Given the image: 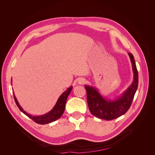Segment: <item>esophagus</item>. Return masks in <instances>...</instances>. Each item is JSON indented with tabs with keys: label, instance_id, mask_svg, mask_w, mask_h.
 <instances>
[{
	"label": "esophagus",
	"instance_id": "1",
	"mask_svg": "<svg viewBox=\"0 0 155 155\" xmlns=\"http://www.w3.org/2000/svg\"><path fill=\"white\" fill-rule=\"evenodd\" d=\"M86 82V80L84 78H80L78 80V84L80 85H83Z\"/></svg>",
	"mask_w": 155,
	"mask_h": 155
}]
</instances>
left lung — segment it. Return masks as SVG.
<instances>
[{
    "label": "left lung",
    "instance_id": "left-lung-1",
    "mask_svg": "<svg viewBox=\"0 0 155 155\" xmlns=\"http://www.w3.org/2000/svg\"><path fill=\"white\" fill-rule=\"evenodd\" d=\"M128 54L132 63L134 80L132 84L117 99H105L94 87L85 86L88 109L97 118L107 120L114 119L124 114L131 107L137 88L138 72L133 55L129 53Z\"/></svg>",
    "mask_w": 155,
    "mask_h": 155
}]
</instances>
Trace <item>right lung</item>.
Wrapping results in <instances>:
<instances>
[{
	"mask_svg": "<svg viewBox=\"0 0 155 155\" xmlns=\"http://www.w3.org/2000/svg\"><path fill=\"white\" fill-rule=\"evenodd\" d=\"M73 88V87L71 86L68 88H67L66 91H65L59 97V99L57 101L53 109L50 110L48 113L45 114L44 115L42 116H32L29 114L27 113L26 111H24L23 109L20 106L19 104L17 99L14 95V101L16 103V105H18L19 110L23 112L24 114L26 115L28 117H29L30 119H31L32 120L35 121V123L39 124H46L52 123L53 121H55L56 120L58 119L61 117L62 114L64 112V109H65V104H66L68 96L69 95L70 92L71 91Z\"/></svg>",
	"mask_w": 155,
	"mask_h": 155,
	"instance_id": "obj_1",
	"label": "right lung"
}]
</instances>
